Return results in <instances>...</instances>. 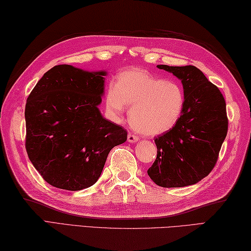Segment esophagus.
Instances as JSON below:
<instances>
[{
    "label": "esophagus",
    "mask_w": 251,
    "mask_h": 251,
    "mask_svg": "<svg viewBox=\"0 0 251 251\" xmlns=\"http://www.w3.org/2000/svg\"><path fill=\"white\" fill-rule=\"evenodd\" d=\"M127 140H128V142H137L139 140V137L135 134H132V132H129L128 137H127Z\"/></svg>",
    "instance_id": "esophagus-1"
}]
</instances>
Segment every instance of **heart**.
I'll use <instances>...</instances> for the list:
<instances>
[{
  "mask_svg": "<svg viewBox=\"0 0 251 251\" xmlns=\"http://www.w3.org/2000/svg\"><path fill=\"white\" fill-rule=\"evenodd\" d=\"M105 109L117 119L131 106V125L145 135L156 136L170 130L177 124L184 109L183 88L177 82L165 81L142 70L121 73L115 86L104 95Z\"/></svg>",
  "mask_w": 251,
  "mask_h": 251,
  "instance_id": "1",
  "label": "heart"
}]
</instances>
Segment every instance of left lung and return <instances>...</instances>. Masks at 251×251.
<instances>
[{
    "instance_id": "left-lung-1",
    "label": "left lung",
    "mask_w": 251,
    "mask_h": 251,
    "mask_svg": "<svg viewBox=\"0 0 251 251\" xmlns=\"http://www.w3.org/2000/svg\"><path fill=\"white\" fill-rule=\"evenodd\" d=\"M157 68L181 79L185 103L177 124L154 140L157 155L148 175L163 188H182L199 182L216 166L227 134L226 100L194 66Z\"/></svg>"
}]
</instances>
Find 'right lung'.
<instances>
[{
    "instance_id": "add662e5",
    "label": "right lung",
    "mask_w": 251,
    "mask_h": 251,
    "mask_svg": "<svg viewBox=\"0 0 251 251\" xmlns=\"http://www.w3.org/2000/svg\"><path fill=\"white\" fill-rule=\"evenodd\" d=\"M104 75L55 66L26 99L25 150L42 178L55 188L92 186L109 152L127 140V130L103 119L98 109Z\"/></svg>"
}]
</instances>
